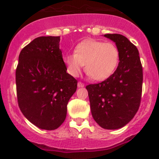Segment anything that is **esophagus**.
Listing matches in <instances>:
<instances>
[{"label": "esophagus", "instance_id": "esophagus-1", "mask_svg": "<svg viewBox=\"0 0 159 159\" xmlns=\"http://www.w3.org/2000/svg\"><path fill=\"white\" fill-rule=\"evenodd\" d=\"M84 86V83H82L81 81H79V82L78 83V88H83V87Z\"/></svg>", "mask_w": 159, "mask_h": 159}]
</instances>
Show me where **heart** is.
Returning <instances> with one entry per match:
<instances>
[{
  "label": "heart",
  "instance_id": "obj_1",
  "mask_svg": "<svg viewBox=\"0 0 159 159\" xmlns=\"http://www.w3.org/2000/svg\"><path fill=\"white\" fill-rule=\"evenodd\" d=\"M119 52L115 44L96 40H85L77 44L75 54L63 57L66 70L73 77L80 75L84 64L87 75L93 80L103 81L109 78L118 66Z\"/></svg>",
  "mask_w": 159,
  "mask_h": 159
}]
</instances>
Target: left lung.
<instances>
[{
	"label": "left lung",
	"instance_id": "obj_1",
	"mask_svg": "<svg viewBox=\"0 0 159 159\" xmlns=\"http://www.w3.org/2000/svg\"><path fill=\"white\" fill-rule=\"evenodd\" d=\"M119 52L116 70L107 79L86 86L92 115L100 127L118 129L133 118L140 104L143 68L139 52L127 38L118 34H104Z\"/></svg>",
	"mask_w": 159,
	"mask_h": 159
}]
</instances>
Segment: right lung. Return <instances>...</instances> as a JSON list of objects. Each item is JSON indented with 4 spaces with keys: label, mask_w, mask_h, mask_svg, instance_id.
Here are the masks:
<instances>
[{
    "label": "right lung",
    "mask_w": 159,
    "mask_h": 159,
    "mask_svg": "<svg viewBox=\"0 0 159 159\" xmlns=\"http://www.w3.org/2000/svg\"><path fill=\"white\" fill-rule=\"evenodd\" d=\"M60 37H39L25 46L16 71L17 100L26 119L41 129L59 128L78 81L66 73Z\"/></svg>",
    "instance_id": "obj_1"
}]
</instances>
